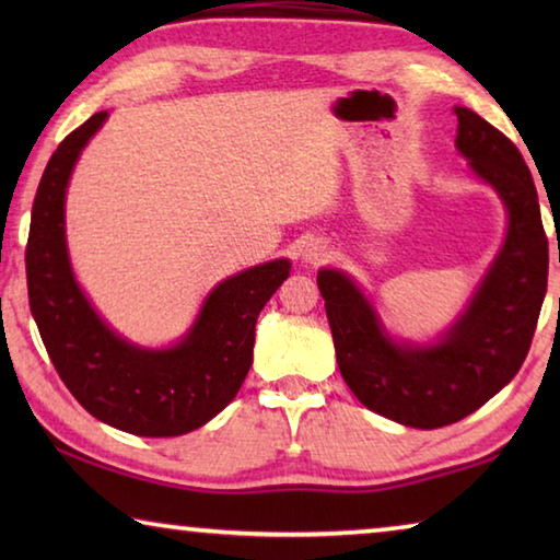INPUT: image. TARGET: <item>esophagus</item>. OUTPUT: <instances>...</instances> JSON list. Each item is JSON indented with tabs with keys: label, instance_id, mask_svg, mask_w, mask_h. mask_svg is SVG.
<instances>
[{
	"label": "esophagus",
	"instance_id": "esophagus-1",
	"mask_svg": "<svg viewBox=\"0 0 560 560\" xmlns=\"http://www.w3.org/2000/svg\"><path fill=\"white\" fill-rule=\"evenodd\" d=\"M326 257H328V246L320 240H314L311 244H306V249H303V259H306L308 264H318Z\"/></svg>",
	"mask_w": 560,
	"mask_h": 560
}]
</instances>
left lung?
Masks as SVG:
<instances>
[{
	"instance_id": "1",
	"label": "left lung",
	"mask_w": 560,
	"mask_h": 560,
	"mask_svg": "<svg viewBox=\"0 0 560 560\" xmlns=\"http://www.w3.org/2000/svg\"><path fill=\"white\" fill-rule=\"evenodd\" d=\"M454 113L457 150L509 214L504 244L457 320L432 343L395 340L346 271H318L343 381L368 410L415 430L459 422L511 383L530 348L548 281L541 207L518 148L474 110Z\"/></svg>"
}]
</instances>
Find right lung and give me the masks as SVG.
<instances>
[{"label":"right lung","mask_w":560,"mask_h":560,"mask_svg":"<svg viewBox=\"0 0 560 560\" xmlns=\"http://www.w3.org/2000/svg\"><path fill=\"white\" fill-rule=\"evenodd\" d=\"M106 118L101 110L63 138L36 189L26 244L32 316L56 373L96 420L138 438H177L210 422L240 393L257 318L289 279L291 261L273 259L217 283L170 348L118 336L75 281L66 246V187Z\"/></svg>","instance_id":"right-lung-1"}]
</instances>
